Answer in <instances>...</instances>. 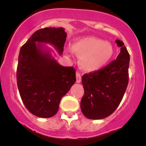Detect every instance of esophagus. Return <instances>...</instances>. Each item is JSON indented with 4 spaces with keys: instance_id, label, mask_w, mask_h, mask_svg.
Here are the masks:
<instances>
[{
    "instance_id": "1",
    "label": "esophagus",
    "mask_w": 146,
    "mask_h": 146,
    "mask_svg": "<svg viewBox=\"0 0 146 146\" xmlns=\"http://www.w3.org/2000/svg\"><path fill=\"white\" fill-rule=\"evenodd\" d=\"M76 82H78V83L81 82V76L79 73H76Z\"/></svg>"
}]
</instances>
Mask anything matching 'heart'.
Returning a JSON list of instances; mask_svg holds the SVG:
<instances>
[{
	"label": "heart",
	"instance_id": "b5f03b06",
	"mask_svg": "<svg viewBox=\"0 0 146 146\" xmlns=\"http://www.w3.org/2000/svg\"><path fill=\"white\" fill-rule=\"evenodd\" d=\"M68 51L80 57V66L87 72H95L104 68L110 62L114 52L111 43L93 36L78 39L72 47L68 48Z\"/></svg>",
	"mask_w": 146,
	"mask_h": 146
}]
</instances>
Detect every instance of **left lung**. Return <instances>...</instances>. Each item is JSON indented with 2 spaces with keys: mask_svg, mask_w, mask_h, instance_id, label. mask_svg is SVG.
I'll return each mask as SVG.
<instances>
[{
  "mask_svg": "<svg viewBox=\"0 0 146 146\" xmlns=\"http://www.w3.org/2000/svg\"><path fill=\"white\" fill-rule=\"evenodd\" d=\"M120 47L117 59L98 71L82 77L84 95L80 109L85 117L102 119L111 115L120 104L129 82L130 56L122 41H115Z\"/></svg>",
  "mask_w": 146,
  "mask_h": 146,
  "instance_id": "left-lung-1",
  "label": "left lung"
}]
</instances>
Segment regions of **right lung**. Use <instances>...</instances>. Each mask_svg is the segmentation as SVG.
<instances>
[{"mask_svg":"<svg viewBox=\"0 0 146 146\" xmlns=\"http://www.w3.org/2000/svg\"><path fill=\"white\" fill-rule=\"evenodd\" d=\"M66 36L63 27H45L36 31L20 48L17 88L28 111L40 118L56 114L61 98L76 81V70L60 65L43 44L53 46L62 55Z\"/></svg>","mask_w":146,"mask_h":146,"instance_id":"obj_1","label":"right lung"}]
</instances>
